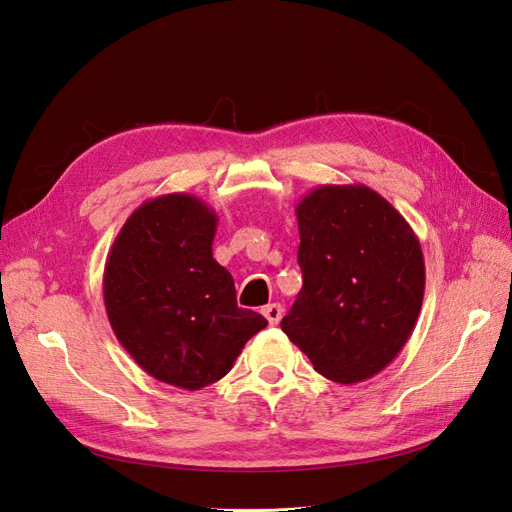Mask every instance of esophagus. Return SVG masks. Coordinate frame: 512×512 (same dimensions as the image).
<instances>
[{"instance_id":"esophagus-1","label":"esophagus","mask_w":512,"mask_h":512,"mask_svg":"<svg viewBox=\"0 0 512 512\" xmlns=\"http://www.w3.org/2000/svg\"><path fill=\"white\" fill-rule=\"evenodd\" d=\"M262 314H265L269 324H280L284 316V307L280 303H269L267 307H262Z\"/></svg>"}]
</instances>
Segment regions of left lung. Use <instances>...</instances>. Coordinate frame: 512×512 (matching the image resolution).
Returning <instances> with one entry per match:
<instances>
[{
    "mask_svg": "<svg viewBox=\"0 0 512 512\" xmlns=\"http://www.w3.org/2000/svg\"><path fill=\"white\" fill-rule=\"evenodd\" d=\"M303 288L282 331L339 384L376 376L410 339L425 294L418 237L363 183L318 185L294 209Z\"/></svg>",
    "mask_w": 512,
    "mask_h": 512,
    "instance_id": "1",
    "label": "left lung"
}]
</instances>
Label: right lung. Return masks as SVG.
Listing matches in <instances>:
<instances>
[{
    "label": "right lung",
    "instance_id": "1",
    "mask_svg": "<svg viewBox=\"0 0 512 512\" xmlns=\"http://www.w3.org/2000/svg\"><path fill=\"white\" fill-rule=\"evenodd\" d=\"M218 213L192 194L149 198L119 230L104 265V307L119 344L151 378L185 391L218 382L267 327L237 305L213 258Z\"/></svg>",
    "mask_w": 512,
    "mask_h": 512
}]
</instances>
